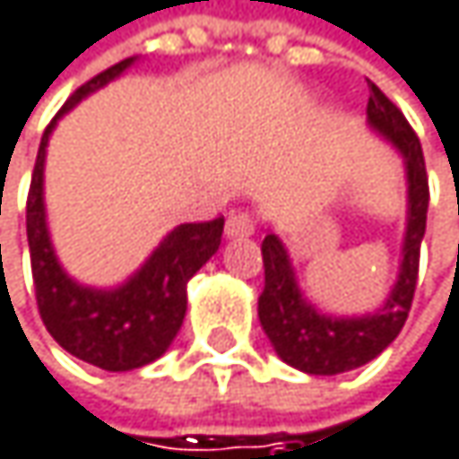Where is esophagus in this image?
<instances>
[{"mask_svg": "<svg viewBox=\"0 0 459 459\" xmlns=\"http://www.w3.org/2000/svg\"><path fill=\"white\" fill-rule=\"evenodd\" d=\"M254 230H256V221H254V216L248 211L230 213L227 227H224L227 238H248V235H254Z\"/></svg>", "mask_w": 459, "mask_h": 459, "instance_id": "obj_1", "label": "esophagus"}]
</instances>
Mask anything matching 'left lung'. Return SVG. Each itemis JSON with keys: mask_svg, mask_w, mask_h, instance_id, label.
I'll return each instance as SVG.
<instances>
[{"mask_svg": "<svg viewBox=\"0 0 459 459\" xmlns=\"http://www.w3.org/2000/svg\"><path fill=\"white\" fill-rule=\"evenodd\" d=\"M368 82V122L385 133L406 157L409 176V227L403 240L401 275L387 297L385 307L363 318H329L310 307L294 281L291 262L283 243L267 232L262 240L264 262V291L259 294V321L275 352L294 368L307 374H342L377 358L398 337L411 310L417 273H420V246L428 219V170L417 133L411 130L403 112L371 82Z\"/></svg>", "mask_w": 459, "mask_h": 459, "instance_id": "left-lung-1", "label": "left lung"}]
</instances>
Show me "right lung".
Returning <instances> with one entry per match:
<instances>
[{"label": "right lung", "instance_id": "1", "mask_svg": "<svg viewBox=\"0 0 459 459\" xmlns=\"http://www.w3.org/2000/svg\"><path fill=\"white\" fill-rule=\"evenodd\" d=\"M130 64L133 58H125L88 80L72 93L56 119L96 88L115 80ZM56 119L42 133L26 200V235L37 307L50 337L66 352L107 371H130L157 360L178 334L186 313V283L219 251L224 219L219 216L211 221L176 227L149 256V262L115 291L77 286L56 262L45 227L42 165Z\"/></svg>", "mask_w": 459, "mask_h": 459}]
</instances>
